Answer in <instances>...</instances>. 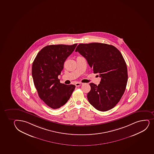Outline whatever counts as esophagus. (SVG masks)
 I'll return each mask as SVG.
<instances>
[{"instance_id": "1", "label": "esophagus", "mask_w": 154, "mask_h": 154, "mask_svg": "<svg viewBox=\"0 0 154 154\" xmlns=\"http://www.w3.org/2000/svg\"><path fill=\"white\" fill-rule=\"evenodd\" d=\"M83 85L82 83L81 82H77L75 83V86H79L80 85Z\"/></svg>"}]
</instances>
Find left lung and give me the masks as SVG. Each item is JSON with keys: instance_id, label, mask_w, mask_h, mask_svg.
I'll use <instances>...</instances> for the list:
<instances>
[{"instance_id": "left-lung-1", "label": "left lung", "mask_w": 154, "mask_h": 154, "mask_svg": "<svg viewBox=\"0 0 154 154\" xmlns=\"http://www.w3.org/2000/svg\"><path fill=\"white\" fill-rule=\"evenodd\" d=\"M75 51L86 59L94 73L101 78L98 85L89 84V103L99 111L112 109L119 102L127 83V67L122 53L112 45L100 43L80 44Z\"/></svg>"}]
</instances>
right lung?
<instances>
[{"label":"right lung","instance_id":"add662e5","mask_svg":"<svg viewBox=\"0 0 154 154\" xmlns=\"http://www.w3.org/2000/svg\"><path fill=\"white\" fill-rule=\"evenodd\" d=\"M77 45V44L47 46L40 50L32 63V76L38 96L52 109L64 105L75 88L74 85L60 83L58 76L66 58Z\"/></svg>","mask_w":154,"mask_h":154}]
</instances>
